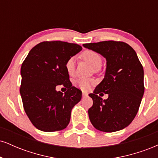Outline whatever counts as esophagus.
<instances>
[{"label":"esophagus","mask_w":158,"mask_h":158,"mask_svg":"<svg viewBox=\"0 0 158 158\" xmlns=\"http://www.w3.org/2000/svg\"><path fill=\"white\" fill-rule=\"evenodd\" d=\"M88 94L87 93V92H85V91L82 92V97H88Z\"/></svg>","instance_id":"obj_1"}]
</instances>
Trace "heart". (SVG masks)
<instances>
[{
  "label": "heart",
  "mask_w": 158,
  "mask_h": 158,
  "mask_svg": "<svg viewBox=\"0 0 158 158\" xmlns=\"http://www.w3.org/2000/svg\"><path fill=\"white\" fill-rule=\"evenodd\" d=\"M81 56L94 70L99 68L102 64V60L100 55L93 50H85L81 53ZM75 59L73 57H71L68 59L65 63V70L69 75L73 76L75 73ZM94 83L95 81L91 79H79L75 81V85L80 88L81 90H84L89 89Z\"/></svg>",
  "instance_id": "1"
}]
</instances>
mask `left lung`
Returning a JSON list of instances; mask_svg holds the SVG:
<instances>
[{"mask_svg": "<svg viewBox=\"0 0 158 158\" xmlns=\"http://www.w3.org/2000/svg\"><path fill=\"white\" fill-rule=\"evenodd\" d=\"M83 47L106 59L104 79L89 94L93 99L88 109L90 123L101 131L122 130L135 119L144 94L142 64L135 50L122 41L89 43ZM102 92L109 94L108 99L97 95Z\"/></svg>", "mask_w": 158, "mask_h": 158, "instance_id": "1", "label": "left lung"}]
</instances>
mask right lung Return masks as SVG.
<instances>
[{"label":"right lung","mask_w":158,"mask_h":158,"mask_svg":"<svg viewBox=\"0 0 158 158\" xmlns=\"http://www.w3.org/2000/svg\"><path fill=\"white\" fill-rule=\"evenodd\" d=\"M81 50L77 44L43 41L29 52L22 63L20 94L27 117L39 130L56 131L68 126L81 91L72 86L65 63ZM58 85L68 90L64 94L57 92Z\"/></svg>","instance_id":"right-lung-1"}]
</instances>
